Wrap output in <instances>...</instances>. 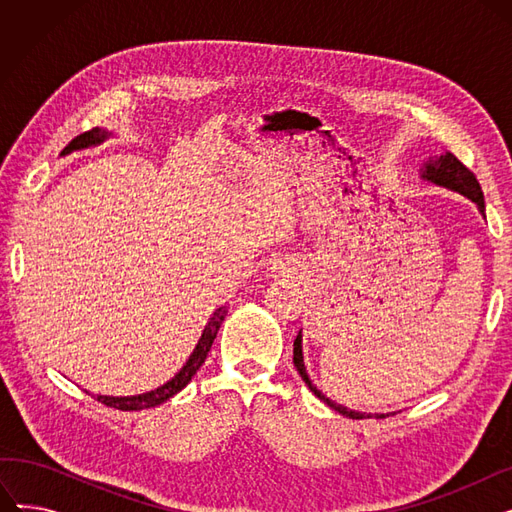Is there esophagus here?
<instances>
[{"label": "esophagus", "instance_id": "obj_1", "mask_svg": "<svg viewBox=\"0 0 512 512\" xmlns=\"http://www.w3.org/2000/svg\"><path fill=\"white\" fill-rule=\"evenodd\" d=\"M284 270H286V265H284L282 261H276L274 267H272V274H274V276H282Z\"/></svg>", "mask_w": 512, "mask_h": 512}]
</instances>
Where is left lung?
<instances>
[{
    "instance_id": "obj_1",
    "label": "left lung",
    "mask_w": 512,
    "mask_h": 512,
    "mask_svg": "<svg viewBox=\"0 0 512 512\" xmlns=\"http://www.w3.org/2000/svg\"><path fill=\"white\" fill-rule=\"evenodd\" d=\"M421 180L425 182H432L436 186H442V188H448V191H454L459 193L463 197H467L469 201H473L477 205V211L486 218V201H483V193H481V186L477 182V178L473 176V172H469L459 159H456L452 153H440V155H434L429 157L423 168H421ZM294 367H297L299 375L303 378V382L309 386V390L321 400L326 402V405L330 409H334L336 413L348 417V419H384L388 415H394V413H359V411H353L348 409L344 405H338L336 400H330L324 392L317 390V386L309 380V373L305 369V359H303V332L297 334V340H294Z\"/></svg>"
}]
</instances>
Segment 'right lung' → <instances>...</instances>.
<instances>
[{
	"instance_id": "add662e5",
	"label": "right lung",
	"mask_w": 512,
	"mask_h": 512,
	"mask_svg": "<svg viewBox=\"0 0 512 512\" xmlns=\"http://www.w3.org/2000/svg\"><path fill=\"white\" fill-rule=\"evenodd\" d=\"M110 137H114V132L105 130V128H93L89 132H83L78 134L76 139H72L66 149L62 151V155H68L72 151H80V149H89V147H97L101 145L103 141H107ZM228 313V305H222L213 311V315L209 317L207 326L203 328V334L199 338V342L195 344L191 357L186 359V363L182 365V369L174 375L172 380H168L164 386H159L155 390H149V392H143V394H132V396H103V394H91L95 396L99 402H103L105 407H114V409H120V411H141V409H151V407H157L161 405V402L170 400L174 394H178L188 382L193 380V375L199 371V367L205 363L207 359V353L209 348L215 340V336H218V330L222 326V321Z\"/></svg>"
}]
</instances>
